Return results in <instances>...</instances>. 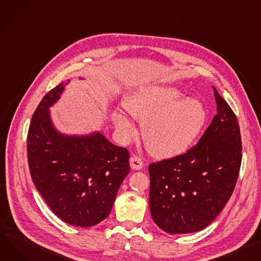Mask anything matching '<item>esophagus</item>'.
<instances>
[{"label":"esophagus","instance_id":"1","mask_svg":"<svg viewBox=\"0 0 261 261\" xmlns=\"http://www.w3.org/2000/svg\"><path fill=\"white\" fill-rule=\"evenodd\" d=\"M130 167L133 170H141L144 167V163L142 159L138 158V156H132L130 159Z\"/></svg>","mask_w":261,"mask_h":261}]
</instances>
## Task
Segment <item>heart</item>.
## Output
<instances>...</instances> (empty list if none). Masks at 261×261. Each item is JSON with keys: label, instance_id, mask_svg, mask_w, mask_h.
Returning a JSON list of instances; mask_svg holds the SVG:
<instances>
[{"label": "heart", "instance_id": "b5f03b06", "mask_svg": "<svg viewBox=\"0 0 261 261\" xmlns=\"http://www.w3.org/2000/svg\"><path fill=\"white\" fill-rule=\"evenodd\" d=\"M180 92L169 86H145L127 94L124 111L142 121V135L147 150L156 158H173L186 152L202 131L206 121L203 102L194 96L180 98ZM124 112L112 113V123L129 141L135 134L132 120Z\"/></svg>", "mask_w": 261, "mask_h": 261}]
</instances>
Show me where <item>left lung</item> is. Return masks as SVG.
<instances>
[{"instance_id":"8db88e82","label":"left lung","mask_w":261,"mask_h":261,"mask_svg":"<svg viewBox=\"0 0 261 261\" xmlns=\"http://www.w3.org/2000/svg\"><path fill=\"white\" fill-rule=\"evenodd\" d=\"M217 114L197 145L187 153L153 163L150 213L167 233L207 227L230 199L241 165V136L231 107L214 88Z\"/></svg>"}]
</instances>
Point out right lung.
<instances>
[{
	"mask_svg": "<svg viewBox=\"0 0 261 261\" xmlns=\"http://www.w3.org/2000/svg\"><path fill=\"white\" fill-rule=\"evenodd\" d=\"M69 82L50 90L32 115L28 164L33 184L52 212L69 224L88 228L110 214L117 191L130 171V154L99 131L68 135L57 130L49 109Z\"/></svg>",
	"mask_w": 261,
	"mask_h": 261,
	"instance_id": "right-lung-1",
	"label": "right lung"
}]
</instances>
